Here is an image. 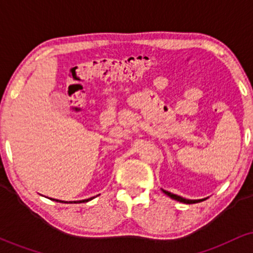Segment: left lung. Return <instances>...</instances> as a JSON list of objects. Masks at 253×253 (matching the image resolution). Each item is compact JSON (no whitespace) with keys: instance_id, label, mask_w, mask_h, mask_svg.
<instances>
[{"instance_id":"left-lung-1","label":"left lung","mask_w":253,"mask_h":253,"mask_svg":"<svg viewBox=\"0 0 253 253\" xmlns=\"http://www.w3.org/2000/svg\"><path fill=\"white\" fill-rule=\"evenodd\" d=\"M165 194H167L168 196H170L171 199H173V200H176V201H179V202H183V203H196V202H201L202 200H188V199H184V197H182V196H178V195H175V194H172V193H169V191H167V190H163Z\"/></svg>"}]
</instances>
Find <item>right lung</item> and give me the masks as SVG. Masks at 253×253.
Here are the masks:
<instances>
[{"instance_id":"1","label":"right lung","mask_w":253,"mask_h":253,"mask_svg":"<svg viewBox=\"0 0 253 253\" xmlns=\"http://www.w3.org/2000/svg\"><path fill=\"white\" fill-rule=\"evenodd\" d=\"M91 199H92V197H91ZM91 199H86V200H82V201H70V202H66V203H72V202H75V203H77V202H88V201H90V200H91ZM54 200V199H53ZM60 202H62V201H60Z\"/></svg>"}]
</instances>
